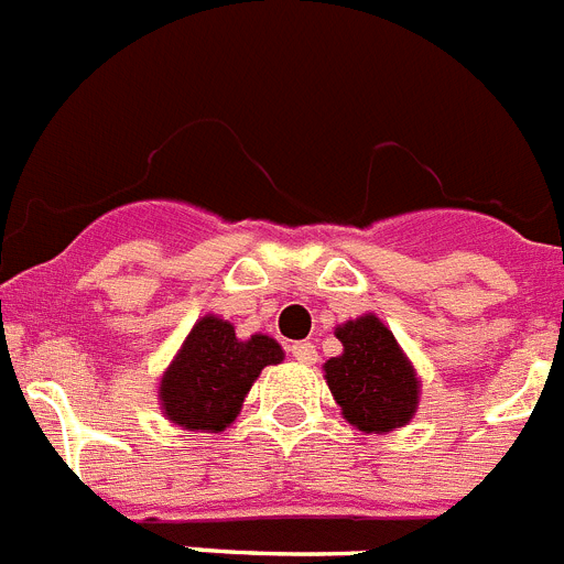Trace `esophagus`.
I'll use <instances>...</instances> for the list:
<instances>
[{"label":"esophagus","instance_id":"34e87169","mask_svg":"<svg viewBox=\"0 0 564 564\" xmlns=\"http://www.w3.org/2000/svg\"><path fill=\"white\" fill-rule=\"evenodd\" d=\"M291 356L302 365H314L316 362V345L314 341H293Z\"/></svg>","mask_w":564,"mask_h":564}]
</instances>
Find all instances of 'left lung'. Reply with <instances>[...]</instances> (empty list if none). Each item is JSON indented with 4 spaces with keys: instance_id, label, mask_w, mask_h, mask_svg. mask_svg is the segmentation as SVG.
<instances>
[{
    "instance_id": "obj_1",
    "label": "left lung",
    "mask_w": 564,
    "mask_h": 564,
    "mask_svg": "<svg viewBox=\"0 0 564 564\" xmlns=\"http://www.w3.org/2000/svg\"><path fill=\"white\" fill-rule=\"evenodd\" d=\"M336 339L345 350L325 362V379L345 420L365 433L411 422L420 382L391 330L368 314L336 328Z\"/></svg>"
}]
</instances>
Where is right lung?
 <instances>
[{"mask_svg": "<svg viewBox=\"0 0 564 564\" xmlns=\"http://www.w3.org/2000/svg\"><path fill=\"white\" fill-rule=\"evenodd\" d=\"M279 362L282 348L271 336L257 334L242 341L230 322L205 316L162 377V411L187 431H225L264 365Z\"/></svg>", "mask_w": 564, "mask_h": 564, "instance_id": "right-lung-1", "label": "right lung"}]
</instances>
